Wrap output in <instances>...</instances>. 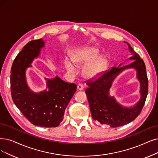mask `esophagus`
Here are the masks:
<instances>
[{
  "label": "esophagus",
  "mask_w": 158,
  "mask_h": 158,
  "mask_svg": "<svg viewBox=\"0 0 158 158\" xmlns=\"http://www.w3.org/2000/svg\"><path fill=\"white\" fill-rule=\"evenodd\" d=\"M84 85L82 84H78V86H77V88H78V90H83L84 89Z\"/></svg>",
  "instance_id": "34e87169"
}]
</instances>
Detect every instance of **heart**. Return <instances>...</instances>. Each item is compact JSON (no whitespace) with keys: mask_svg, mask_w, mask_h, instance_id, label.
I'll return each mask as SVG.
<instances>
[{"mask_svg":"<svg viewBox=\"0 0 158 158\" xmlns=\"http://www.w3.org/2000/svg\"><path fill=\"white\" fill-rule=\"evenodd\" d=\"M99 56L98 50L92 47H84L76 50L71 54V60L65 58V67L68 73L72 75L77 73V65L85 67L83 73L87 78L94 77L102 72L106 67V61L103 58L96 60Z\"/></svg>","mask_w":158,"mask_h":158,"instance_id":"b5f03b06","label":"heart"}]
</instances>
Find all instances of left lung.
I'll return each instance as SVG.
<instances>
[{"instance_id": "obj_1", "label": "left lung", "mask_w": 158, "mask_h": 158, "mask_svg": "<svg viewBox=\"0 0 158 158\" xmlns=\"http://www.w3.org/2000/svg\"><path fill=\"white\" fill-rule=\"evenodd\" d=\"M130 53L133 55L130 60L131 64L124 67H111L97 78L86 80L88 87L85 93L89 102L93 118L101 124L109 125L111 128L122 127L127 124L140 114L144 105L148 91V81L146 73V67L139 55L136 53L129 45ZM128 68H135L137 77L141 84V99L133 108H124L118 104L114 98L109 95V90L112 81L122 70Z\"/></svg>"}]
</instances>
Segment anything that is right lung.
<instances>
[{
	"mask_svg": "<svg viewBox=\"0 0 158 158\" xmlns=\"http://www.w3.org/2000/svg\"><path fill=\"white\" fill-rule=\"evenodd\" d=\"M44 44L42 39L31 41L16 56L11 69V94L17 108L31 124L45 128L57 127L63 121L65 110L77 86L57 77L46 78L47 91L35 93L30 89L25 71L39 56Z\"/></svg>",
	"mask_w": 158,
	"mask_h": 158,
	"instance_id": "right-lung-1",
	"label": "right lung"
}]
</instances>
